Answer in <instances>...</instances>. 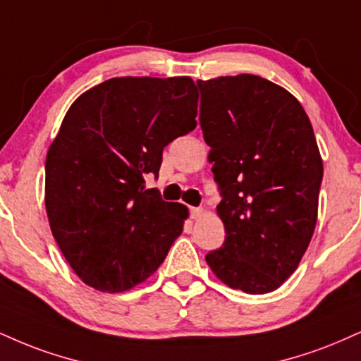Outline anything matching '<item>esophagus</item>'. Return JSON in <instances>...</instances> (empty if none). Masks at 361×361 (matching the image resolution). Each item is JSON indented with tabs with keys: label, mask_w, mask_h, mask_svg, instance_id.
<instances>
[{
	"label": "esophagus",
	"mask_w": 361,
	"mask_h": 361,
	"mask_svg": "<svg viewBox=\"0 0 361 361\" xmlns=\"http://www.w3.org/2000/svg\"><path fill=\"white\" fill-rule=\"evenodd\" d=\"M190 215H192V219H200V216L203 215V208L192 207V208H190Z\"/></svg>",
	"instance_id": "1"
}]
</instances>
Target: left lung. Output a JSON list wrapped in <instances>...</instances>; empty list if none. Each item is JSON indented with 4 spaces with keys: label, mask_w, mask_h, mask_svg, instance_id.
Returning <instances> with one entry per match:
<instances>
[{
    "label": "left lung",
    "mask_w": 361,
    "mask_h": 361,
    "mask_svg": "<svg viewBox=\"0 0 361 361\" xmlns=\"http://www.w3.org/2000/svg\"><path fill=\"white\" fill-rule=\"evenodd\" d=\"M197 85L227 233L205 260L232 289L271 293L298 269L318 219L323 161L310 117L293 94L250 73Z\"/></svg>",
    "instance_id": "obj_1"
}]
</instances>
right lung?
<instances>
[{
  "instance_id": "right-lung-1",
  "label": "right lung",
  "mask_w": 361,
  "mask_h": 361,
  "mask_svg": "<svg viewBox=\"0 0 361 361\" xmlns=\"http://www.w3.org/2000/svg\"><path fill=\"white\" fill-rule=\"evenodd\" d=\"M190 77H116L72 104L45 163L51 233L90 288L123 293L146 281L183 232L188 208L168 203L158 176L163 149L197 128Z\"/></svg>"
}]
</instances>
